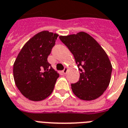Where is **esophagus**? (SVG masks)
I'll return each mask as SVG.
<instances>
[{
  "mask_svg": "<svg viewBox=\"0 0 128 128\" xmlns=\"http://www.w3.org/2000/svg\"><path fill=\"white\" fill-rule=\"evenodd\" d=\"M67 71H68V68H67L66 67V68H64V69L62 70V72H63V73L64 74H66L67 72Z\"/></svg>",
  "mask_w": 128,
  "mask_h": 128,
  "instance_id": "34e87169",
  "label": "esophagus"
}]
</instances>
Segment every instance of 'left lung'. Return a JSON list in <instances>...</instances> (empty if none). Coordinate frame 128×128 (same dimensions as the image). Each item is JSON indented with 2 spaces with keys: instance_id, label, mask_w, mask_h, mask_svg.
Masks as SVG:
<instances>
[{
  "instance_id": "obj_1",
  "label": "left lung",
  "mask_w": 128,
  "mask_h": 128,
  "mask_svg": "<svg viewBox=\"0 0 128 128\" xmlns=\"http://www.w3.org/2000/svg\"><path fill=\"white\" fill-rule=\"evenodd\" d=\"M59 38L72 54L81 72L78 82L71 84L74 94L83 100L99 98L107 89L112 72V65L104 50L84 32Z\"/></svg>"
}]
</instances>
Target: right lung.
<instances>
[{
    "instance_id": "right-lung-1",
    "label": "right lung",
    "mask_w": 128,
    "mask_h": 128,
    "mask_svg": "<svg viewBox=\"0 0 128 128\" xmlns=\"http://www.w3.org/2000/svg\"><path fill=\"white\" fill-rule=\"evenodd\" d=\"M58 34L42 31L30 38L19 53L14 64L15 83L26 98L40 101L54 89L59 74L47 61Z\"/></svg>"
}]
</instances>
